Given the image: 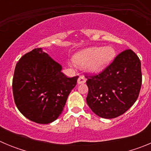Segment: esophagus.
Masks as SVG:
<instances>
[{"label": "esophagus", "mask_w": 151, "mask_h": 151, "mask_svg": "<svg viewBox=\"0 0 151 151\" xmlns=\"http://www.w3.org/2000/svg\"><path fill=\"white\" fill-rule=\"evenodd\" d=\"M85 82H86V78H85V76H80L79 78H78V85H79V84L85 83Z\"/></svg>", "instance_id": "esophagus-1"}]
</instances>
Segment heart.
I'll list each match as a JSON object with an SVG mask.
<instances>
[{
  "label": "heart",
  "instance_id": "1",
  "mask_svg": "<svg viewBox=\"0 0 151 151\" xmlns=\"http://www.w3.org/2000/svg\"><path fill=\"white\" fill-rule=\"evenodd\" d=\"M115 50L110 46L104 47H93L85 49L75 55V63L79 66L86 65L89 72L97 73L101 72L115 57Z\"/></svg>",
  "mask_w": 151,
  "mask_h": 151
}]
</instances>
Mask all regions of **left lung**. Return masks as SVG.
<instances>
[{"label":"left lung","mask_w":151,"mask_h":151,"mask_svg":"<svg viewBox=\"0 0 151 151\" xmlns=\"http://www.w3.org/2000/svg\"><path fill=\"white\" fill-rule=\"evenodd\" d=\"M85 77L88 87L86 101L91 110L102 118H116L138 99L142 82L141 61L127 49L99 74Z\"/></svg>","instance_id":"1"}]
</instances>
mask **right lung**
Returning <instances> with one entry per match:
<instances>
[{"label": "right lung", "mask_w": 151, "mask_h": 151, "mask_svg": "<svg viewBox=\"0 0 151 151\" xmlns=\"http://www.w3.org/2000/svg\"><path fill=\"white\" fill-rule=\"evenodd\" d=\"M62 66L42 48L22 56L13 78V93L18 110L29 120L48 124L63 112L78 76L68 78Z\"/></svg>", "instance_id": "add662e5"}]
</instances>
